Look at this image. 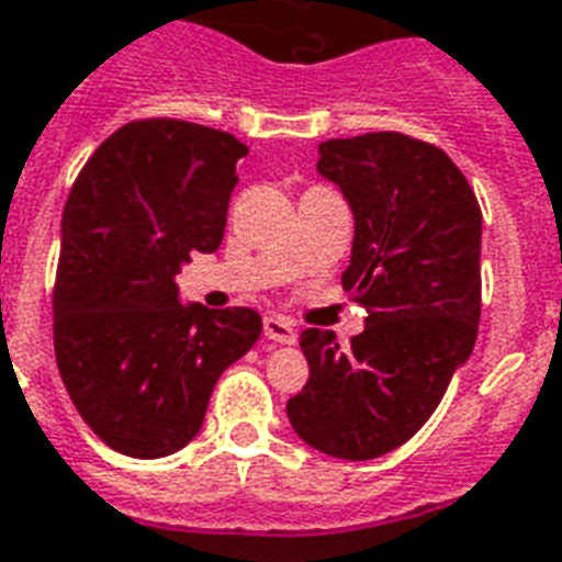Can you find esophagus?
<instances>
[{
    "instance_id": "34e87169",
    "label": "esophagus",
    "mask_w": 562,
    "mask_h": 562,
    "mask_svg": "<svg viewBox=\"0 0 562 562\" xmlns=\"http://www.w3.org/2000/svg\"><path fill=\"white\" fill-rule=\"evenodd\" d=\"M262 329H265V338H271V341H280V344L297 341V329H294V324H291L289 317L265 315Z\"/></svg>"
}]
</instances>
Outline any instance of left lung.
<instances>
[{"label":"left lung","instance_id":"left-lung-1","mask_svg":"<svg viewBox=\"0 0 562 562\" xmlns=\"http://www.w3.org/2000/svg\"><path fill=\"white\" fill-rule=\"evenodd\" d=\"M317 171L356 218L344 291L368 308L341 350L306 329L308 382L285 411L312 449L370 461L417 435L470 359L481 317V206L446 151L379 131L321 143Z\"/></svg>","mask_w":562,"mask_h":562}]
</instances>
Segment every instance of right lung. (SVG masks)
Here are the masks:
<instances>
[{
    "label": "right lung",
    "mask_w": 562,
    "mask_h": 562,
    "mask_svg": "<svg viewBox=\"0 0 562 562\" xmlns=\"http://www.w3.org/2000/svg\"><path fill=\"white\" fill-rule=\"evenodd\" d=\"M245 154L215 127L136 119L95 148L69 192L52 297L57 370L116 452L183 449L218 375L259 341V312L183 306L175 282L189 256L218 250Z\"/></svg>",
    "instance_id": "1"
}]
</instances>
